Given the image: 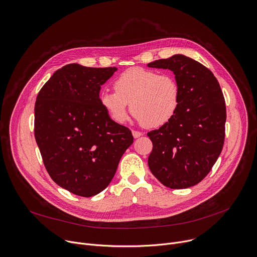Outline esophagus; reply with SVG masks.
<instances>
[{
    "label": "esophagus",
    "mask_w": 257,
    "mask_h": 257,
    "mask_svg": "<svg viewBox=\"0 0 257 257\" xmlns=\"http://www.w3.org/2000/svg\"><path fill=\"white\" fill-rule=\"evenodd\" d=\"M132 135H133V137H134V138H138V137H140V136L142 135V133H141V132H139V131H135V130H133V131H132Z\"/></svg>",
    "instance_id": "obj_1"
}]
</instances>
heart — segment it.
<instances>
[{
	"instance_id": "1",
	"label": "heart",
	"mask_w": 257,
	"mask_h": 257,
	"mask_svg": "<svg viewBox=\"0 0 257 257\" xmlns=\"http://www.w3.org/2000/svg\"><path fill=\"white\" fill-rule=\"evenodd\" d=\"M115 91L102 90L99 102L115 123L124 124L132 114L150 128L169 123L177 114L181 99L180 85L173 74L134 67L116 79Z\"/></svg>"
}]
</instances>
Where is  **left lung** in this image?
Wrapping results in <instances>:
<instances>
[{
  "instance_id": "obj_1",
  "label": "left lung",
  "mask_w": 257,
  "mask_h": 257,
  "mask_svg": "<svg viewBox=\"0 0 257 257\" xmlns=\"http://www.w3.org/2000/svg\"><path fill=\"white\" fill-rule=\"evenodd\" d=\"M148 66L173 71L181 89L175 117L148 133L154 145L150 170L166 187L194 186L209 173L223 150L227 115L221 86L209 69L184 55Z\"/></svg>"
}]
</instances>
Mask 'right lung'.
Returning a JSON list of instances; mask_svg holds the SVG:
<instances>
[{
	"mask_svg": "<svg viewBox=\"0 0 257 257\" xmlns=\"http://www.w3.org/2000/svg\"><path fill=\"white\" fill-rule=\"evenodd\" d=\"M116 71L66 65L36 97L34 136L45 167L75 195L90 197L105 189L133 143L131 131L115 123L99 102L100 86Z\"/></svg>",
	"mask_w": 257,
	"mask_h": 257,
	"instance_id": "obj_1",
	"label": "right lung"
}]
</instances>
